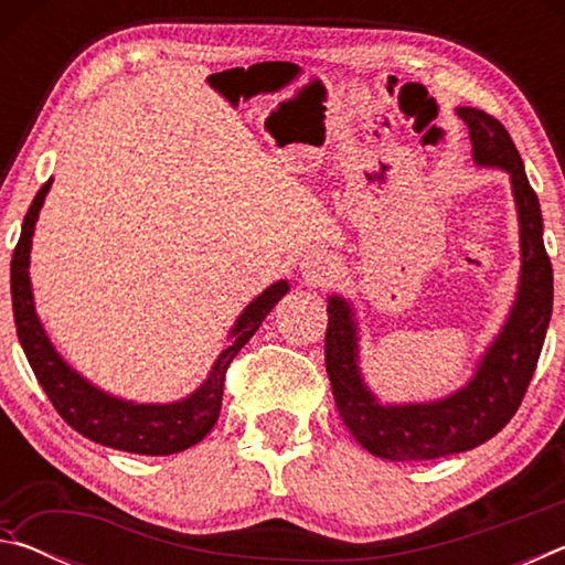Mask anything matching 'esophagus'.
<instances>
[{
	"mask_svg": "<svg viewBox=\"0 0 565 565\" xmlns=\"http://www.w3.org/2000/svg\"><path fill=\"white\" fill-rule=\"evenodd\" d=\"M301 269L309 281H323V276L331 274V262L327 256H306Z\"/></svg>",
	"mask_w": 565,
	"mask_h": 565,
	"instance_id": "34e87169",
	"label": "esophagus"
}]
</instances>
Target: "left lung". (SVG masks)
I'll return each instance as SVG.
<instances>
[{"instance_id":"obj_1","label":"left lung","mask_w":565,"mask_h":565,"mask_svg":"<svg viewBox=\"0 0 565 565\" xmlns=\"http://www.w3.org/2000/svg\"><path fill=\"white\" fill-rule=\"evenodd\" d=\"M473 159L511 174L521 218V289L511 319L478 366L471 384L436 404L379 406L361 384L356 369V329L351 309L339 296L329 299L323 337L333 401L349 434L369 454L386 461H426L468 451L489 441L515 416L539 366L553 311V269L543 246L539 196L529 184L523 161L503 124L476 107H461Z\"/></svg>"}]
</instances>
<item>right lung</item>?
<instances>
[{
  "label": "right lung",
  "instance_id": "1",
  "mask_svg": "<svg viewBox=\"0 0 565 565\" xmlns=\"http://www.w3.org/2000/svg\"><path fill=\"white\" fill-rule=\"evenodd\" d=\"M52 186V179L36 191L30 212L24 216L22 234L12 254V309H14V327L26 361L40 381L44 394L50 396L52 406L56 408L66 424L82 436L92 438L94 444L119 448L129 454L145 456H169L179 454L184 448L194 446L212 431L216 424L218 411H222L224 398V381L226 371L244 343L254 337V331L262 327L266 313L274 309V303L289 291L286 281H279L266 289L259 299L252 301L238 317L232 331V343L216 359L212 374L204 381V386L194 391L189 398L179 404L167 406H139L127 404V401L111 398L102 394L99 388L87 384L79 374L66 366L60 353L46 339L40 319L34 313L32 303V286H30V248L34 222L40 216L46 191Z\"/></svg>",
  "mask_w": 565,
  "mask_h": 565
}]
</instances>
